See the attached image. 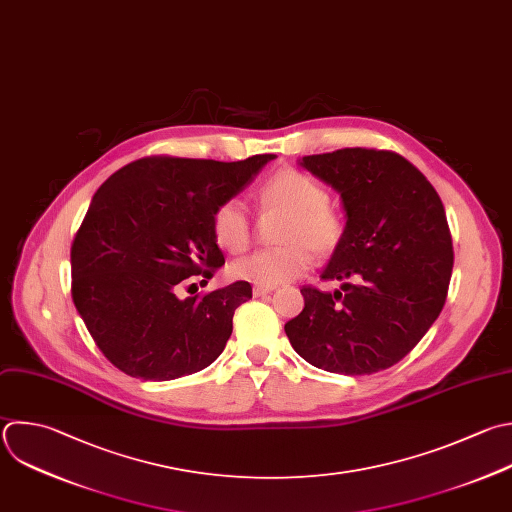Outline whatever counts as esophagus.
<instances>
[{
	"label": "esophagus",
	"mask_w": 512,
	"mask_h": 512,
	"mask_svg": "<svg viewBox=\"0 0 512 512\" xmlns=\"http://www.w3.org/2000/svg\"><path fill=\"white\" fill-rule=\"evenodd\" d=\"M274 290V286H254L252 288V294L254 296H266V294H270Z\"/></svg>",
	"instance_id": "34e87169"
}]
</instances>
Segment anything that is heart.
Instances as JSON below:
<instances>
[{
  "instance_id": "heart-1",
  "label": "heart",
  "mask_w": 512,
  "mask_h": 512,
  "mask_svg": "<svg viewBox=\"0 0 512 512\" xmlns=\"http://www.w3.org/2000/svg\"><path fill=\"white\" fill-rule=\"evenodd\" d=\"M328 202V190L300 170L284 168L268 178L260 190V208L286 214L278 232V242L284 246L236 260L230 266L232 276L256 286H276L310 268V250L330 256L344 238V222ZM212 234L220 248L234 254L250 246L252 226L240 200H226L214 210Z\"/></svg>"
}]
</instances>
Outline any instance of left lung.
<instances>
[{
    "label": "left lung",
    "mask_w": 512,
    "mask_h": 512,
    "mask_svg": "<svg viewBox=\"0 0 512 512\" xmlns=\"http://www.w3.org/2000/svg\"><path fill=\"white\" fill-rule=\"evenodd\" d=\"M332 186L346 212L344 238L322 280L302 286L304 310L286 322L292 348L336 374H372L402 360L438 318L452 274V238L432 184L386 150L344 148L298 162Z\"/></svg>",
    "instance_id": "8db88e82"
}]
</instances>
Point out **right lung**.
<instances>
[{"label":"right lung","mask_w":512,"mask_h":512,"mask_svg":"<svg viewBox=\"0 0 512 512\" xmlns=\"http://www.w3.org/2000/svg\"><path fill=\"white\" fill-rule=\"evenodd\" d=\"M274 158L154 156L100 186L72 244V298L116 368L160 382L194 374L222 354L234 310L252 298V286L240 280L188 298L180 290L192 276L210 280L224 264L212 214Z\"/></svg>","instance_id":"add662e5"}]
</instances>
